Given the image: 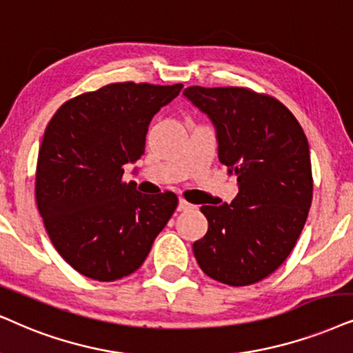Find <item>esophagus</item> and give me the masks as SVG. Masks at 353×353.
Masks as SVG:
<instances>
[{
    "label": "esophagus",
    "mask_w": 353,
    "mask_h": 353,
    "mask_svg": "<svg viewBox=\"0 0 353 353\" xmlns=\"http://www.w3.org/2000/svg\"><path fill=\"white\" fill-rule=\"evenodd\" d=\"M190 208H194V205L189 203L184 199L179 200V205H177V210H179V212H185V210H190Z\"/></svg>",
    "instance_id": "esophagus-1"
}]
</instances>
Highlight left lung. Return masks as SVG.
Segmentation results:
<instances>
[{"label":"left lung","mask_w":353,"mask_h":353,"mask_svg":"<svg viewBox=\"0 0 353 353\" xmlns=\"http://www.w3.org/2000/svg\"><path fill=\"white\" fill-rule=\"evenodd\" d=\"M184 96L208 115L218 158L238 177V195L203 205L208 231L194 243L200 269L231 287L269 276L296 244L313 199L310 145L275 97L246 88L190 86Z\"/></svg>","instance_id":"1"}]
</instances>
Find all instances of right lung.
<instances>
[{
  "instance_id": "right-lung-1",
  "label": "right lung",
  "mask_w": 353,
  "mask_h": 353,
  "mask_svg": "<svg viewBox=\"0 0 353 353\" xmlns=\"http://www.w3.org/2000/svg\"><path fill=\"white\" fill-rule=\"evenodd\" d=\"M181 89L112 83L66 101L48 122L35 200L52 244L84 276L114 282L133 274L172 216L176 194H140L123 181V166L145 154L151 119Z\"/></svg>"
}]
</instances>
